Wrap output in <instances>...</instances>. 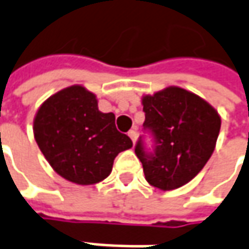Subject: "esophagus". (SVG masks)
Listing matches in <instances>:
<instances>
[{
  "mask_svg": "<svg viewBox=\"0 0 249 249\" xmlns=\"http://www.w3.org/2000/svg\"><path fill=\"white\" fill-rule=\"evenodd\" d=\"M128 136L132 139L133 144H135V142H136V136H138V132H136V129H131L129 132H128Z\"/></svg>",
  "mask_w": 249,
  "mask_h": 249,
  "instance_id": "34e87169",
  "label": "esophagus"
}]
</instances>
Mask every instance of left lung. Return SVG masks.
Returning <instances> with one entry per match:
<instances>
[{"label":"left lung","mask_w":249,"mask_h":249,"mask_svg":"<svg viewBox=\"0 0 249 249\" xmlns=\"http://www.w3.org/2000/svg\"><path fill=\"white\" fill-rule=\"evenodd\" d=\"M143 126L154 136V151L135 146L146 180L160 190H174L201 171L215 150L220 116L208 102L190 90L168 87L142 98Z\"/></svg>","instance_id":"8db88e82"}]
</instances>
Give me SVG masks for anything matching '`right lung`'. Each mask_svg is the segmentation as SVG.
I'll return each instance as SVG.
<instances>
[{"mask_svg":"<svg viewBox=\"0 0 249 249\" xmlns=\"http://www.w3.org/2000/svg\"><path fill=\"white\" fill-rule=\"evenodd\" d=\"M33 131L56 174L82 186L106 179L118 153L132 147V141L117 131L116 116L102 113L95 93L82 85L49 96L34 117Z\"/></svg>","mask_w":249,"mask_h":249,"instance_id":"1","label":"right lung"}]
</instances>
